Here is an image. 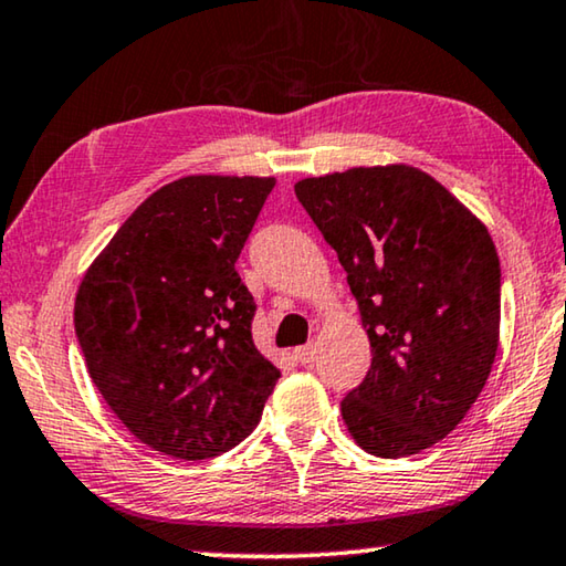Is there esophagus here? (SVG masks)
<instances>
[{
	"mask_svg": "<svg viewBox=\"0 0 566 566\" xmlns=\"http://www.w3.org/2000/svg\"><path fill=\"white\" fill-rule=\"evenodd\" d=\"M297 360L302 363V365H312L317 360V347L315 345H304V347H297Z\"/></svg>",
	"mask_w": 566,
	"mask_h": 566,
	"instance_id": "obj_1",
	"label": "esophagus"
}]
</instances>
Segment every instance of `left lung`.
Masks as SVG:
<instances>
[{
    "label": "left lung",
    "instance_id": "obj_1",
    "mask_svg": "<svg viewBox=\"0 0 566 566\" xmlns=\"http://www.w3.org/2000/svg\"><path fill=\"white\" fill-rule=\"evenodd\" d=\"M294 193L337 251L373 347L339 408L347 433L380 459L426 451L465 418L496 360L501 266L489 229L406 164L302 178Z\"/></svg>",
    "mask_w": 566,
    "mask_h": 566
}]
</instances>
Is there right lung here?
Instances as JSON below:
<instances>
[{"label": "right lung", "instance_id": "obj_1", "mask_svg": "<svg viewBox=\"0 0 566 566\" xmlns=\"http://www.w3.org/2000/svg\"><path fill=\"white\" fill-rule=\"evenodd\" d=\"M274 184L199 174L160 186L77 286L90 378L154 451L184 461L229 451L280 380L251 339L256 307L234 269Z\"/></svg>", "mask_w": 566, "mask_h": 566}]
</instances>
